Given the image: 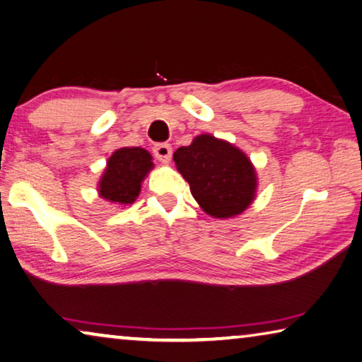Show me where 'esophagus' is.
Returning a JSON list of instances; mask_svg holds the SVG:
<instances>
[{"label": "esophagus", "instance_id": "obj_1", "mask_svg": "<svg viewBox=\"0 0 362 362\" xmlns=\"http://www.w3.org/2000/svg\"><path fill=\"white\" fill-rule=\"evenodd\" d=\"M153 153L156 156V159L160 160V163H170L172 159V146L167 143H160V144H156L153 148Z\"/></svg>", "mask_w": 362, "mask_h": 362}]
</instances>
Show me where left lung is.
Here are the masks:
<instances>
[{
    "label": "left lung",
    "mask_w": 362,
    "mask_h": 362,
    "mask_svg": "<svg viewBox=\"0 0 362 362\" xmlns=\"http://www.w3.org/2000/svg\"><path fill=\"white\" fill-rule=\"evenodd\" d=\"M177 170L204 213L218 219L244 213L257 197V170L244 151L209 133L174 153Z\"/></svg>",
    "instance_id": "obj_1"
}]
</instances>
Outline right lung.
Returning <instances> with one entry per match:
<instances>
[{
    "label": "right lung",
    "mask_w": 362,
    "mask_h": 362,
    "mask_svg": "<svg viewBox=\"0 0 362 362\" xmlns=\"http://www.w3.org/2000/svg\"><path fill=\"white\" fill-rule=\"evenodd\" d=\"M153 169V156L144 148L125 146L113 151L97 185L99 197L122 208L133 204L143 180Z\"/></svg>",
    "instance_id": "1"
}]
</instances>
